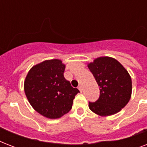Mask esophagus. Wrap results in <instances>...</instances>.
<instances>
[{
  "label": "esophagus",
  "mask_w": 147,
  "mask_h": 147,
  "mask_svg": "<svg viewBox=\"0 0 147 147\" xmlns=\"http://www.w3.org/2000/svg\"><path fill=\"white\" fill-rule=\"evenodd\" d=\"M78 90H79V91H80L81 92H82V85H78Z\"/></svg>",
  "instance_id": "obj_1"
}]
</instances>
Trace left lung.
Listing matches in <instances>:
<instances>
[{"mask_svg":"<svg viewBox=\"0 0 147 147\" xmlns=\"http://www.w3.org/2000/svg\"><path fill=\"white\" fill-rule=\"evenodd\" d=\"M98 86L100 96L89 102L90 110L100 116H110L127 105L132 93V81L126 69L114 58L98 57L88 64Z\"/></svg>","mask_w":147,"mask_h":147,"instance_id":"left-lung-1","label":"left lung"}]
</instances>
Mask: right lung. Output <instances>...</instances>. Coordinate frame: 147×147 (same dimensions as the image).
Wrapping results in <instances>:
<instances>
[{
    "mask_svg": "<svg viewBox=\"0 0 147 147\" xmlns=\"http://www.w3.org/2000/svg\"><path fill=\"white\" fill-rule=\"evenodd\" d=\"M61 60H46L33 65L24 81V92L33 109L47 118L57 119L71 109L79 91L64 78Z\"/></svg>",
    "mask_w": 147,
    "mask_h": 147,
    "instance_id": "right-lung-1",
    "label": "right lung"
}]
</instances>
